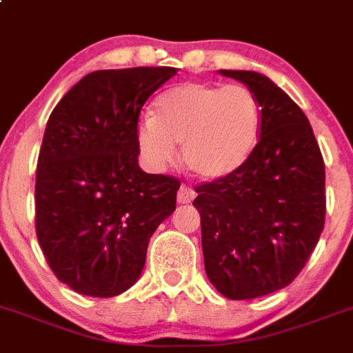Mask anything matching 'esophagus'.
Instances as JSON below:
<instances>
[{"label":"esophagus","instance_id":"1","mask_svg":"<svg viewBox=\"0 0 353 353\" xmlns=\"http://www.w3.org/2000/svg\"><path fill=\"white\" fill-rule=\"evenodd\" d=\"M195 192L192 188H188L186 185H181L179 190H177V202L179 204H188V202L194 201Z\"/></svg>","mask_w":353,"mask_h":353}]
</instances>
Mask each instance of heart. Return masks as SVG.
Listing matches in <instances>:
<instances>
[{
    "label": "heart",
    "instance_id": "1",
    "mask_svg": "<svg viewBox=\"0 0 353 353\" xmlns=\"http://www.w3.org/2000/svg\"><path fill=\"white\" fill-rule=\"evenodd\" d=\"M263 106L243 85L186 81L161 92L152 117L140 121L137 142L143 158L165 168L183 145V163L195 177L216 181L238 172L256 149Z\"/></svg>",
    "mask_w": 353,
    "mask_h": 353
}]
</instances>
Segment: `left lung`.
I'll return each instance as SVG.
<instances>
[{"label": "left lung", "instance_id": "1", "mask_svg": "<svg viewBox=\"0 0 353 353\" xmlns=\"http://www.w3.org/2000/svg\"><path fill=\"white\" fill-rule=\"evenodd\" d=\"M254 92L261 139L231 176L197 186L202 254L210 283L231 300L268 295L293 281L325 222V165L304 112L254 70H219Z\"/></svg>", "mask_w": 353, "mask_h": 353}]
</instances>
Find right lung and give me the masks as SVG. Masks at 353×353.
Instances as JSON below:
<instances>
[{"label":"right lung","instance_id":"add662e5","mask_svg":"<svg viewBox=\"0 0 353 353\" xmlns=\"http://www.w3.org/2000/svg\"><path fill=\"white\" fill-rule=\"evenodd\" d=\"M174 67L96 70L54 106L37 163L35 229L60 281L108 299L139 281L147 245L176 210L179 181L139 167L143 103Z\"/></svg>","mask_w":353,"mask_h":353}]
</instances>
